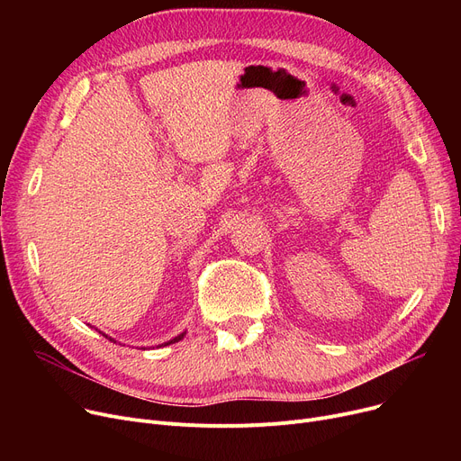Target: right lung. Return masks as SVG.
<instances>
[{
  "label": "right lung",
  "mask_w": 461,
  "mask_h": 461,
  "mask_svg": "<svg viewBox=\"0 0 461 461\" xmlns=\"http://www.w3.org/2000/svg\"><path fill=\"white\" fill-rule=\"evenodd\" d=\"M99 332H101V330H99ZM185 334H186V332H181V334H177V336H176V338H172V340H169V342H164V344H162V346H169V344H176V342H179V340H183V338H185ZM103 336H106V338H108V340H110V342H113V344H115V340H113V338H110V336H108V334H104V332H103Z\"/></svg>",
  "instance_id": "add662e5"
}]
</instances>
